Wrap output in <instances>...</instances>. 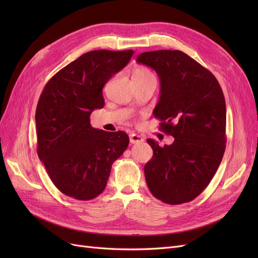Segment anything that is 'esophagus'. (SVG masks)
Instances as JSON below:
<instances>
[{"mask_svg":"<svg viewBox=\"0 0 258 258\" xmlns=\"http://www.w3.org/2000/svg\"><path fill=\"white\" fill-rule=\"evenodd\" d=\"M129 138H130V143H132V144L144 142V139L141 136H139L137 134H131Z\"/></svg>","mask_w":258,"mask_h":258,"instance_id":"34e87169","label":"esophagus"}]
</instances>
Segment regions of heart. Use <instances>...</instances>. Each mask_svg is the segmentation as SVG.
<instances>
[{"label": "heart", "instance_id": "heart-1", "mask_svg": "<svg viewBox=\"0 0 258 258\" xmlns=\"http://www.w3.org/2000/svg\"><path fill=\"white\" fill-rule=\"evenodd\" d=\"M148 79H155L154 74L145 67H137L132 71V80L134 81H145Z\"/></svg>", "mask_w": 258, "mask_h": 258}]
</instances>
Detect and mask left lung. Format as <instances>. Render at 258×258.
I'll use <instances>...</instances> for the list:
<instances>
[{
    "label": "left lung",
    "mask_w": 258,
    "mask_h": 258,
    "mask_svg": "<svg viewBox=\"0 0 258 258\" xmlns=\"http://www.w3.org/2000/svg\"><path fill=\"white\" fill-rule=\"evenodd\" d=\"M137 61L154 69L160 97L154 110L160 129L174 138L159 146L144 167L153 196L168 205L194 200L213 178L226 147V103L215 76L181 50L140 53Z\"/></svg>",
    "instance_id": "8db88e82"
}]
</instances>
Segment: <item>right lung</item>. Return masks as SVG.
<instances>
[{
	"mask_svg": "<svg viewBox=\"0 0 258 258\" xmlns=\"http://www.w3.org/2000/svg\"><path fill=\"white\" fill-rule=\"evenodd\" d=\"M134 52H86L54 74L41 93L35 112L37 155L51 182L69 197H98L113 162L128 147L127 134L92 128L90 114L104 106L103 86Z\"/></svg>",
	"mask_w": 258,
	"mask_h": 258,
	"instance_id": "right-lung-1",
	"label": "right lung"
}]
</instances>
